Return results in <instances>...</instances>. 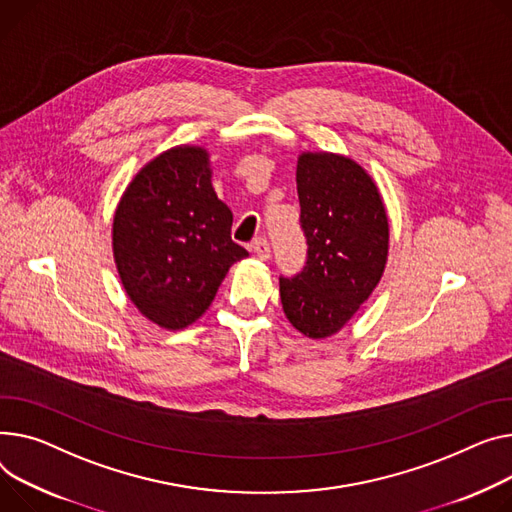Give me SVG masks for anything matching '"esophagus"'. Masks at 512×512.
Returning a JSON list of instances; mask_svg holds the SVG:
<instances>
[{
    "label": "esophagus",
    "mask_w": 512,
    "mask_h": 512,
    "mask_svg": "<svg viewBox=\"0 0 512 512\" xmlns=\"http://www.w3.org/2000/svg\"><path fill=\"white\" fill-rule=\"evenodd\" d=\"M251 249H253V253H255L259 259H263V261L271 257V249H269L267 238H257V241L251 245Z\"/></svg>",
    "instance_id": "obj_1"
}]
</instances>
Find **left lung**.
Returning <instances> with one entry per match:
<instances>
[{
	"label": "left lung",
	"mask_w": 512,
	"mask_h": 512,
	"mask_svg": "<svg viewBox=\"0 0 512 512\" xmlns=\"http://www.w3.org/2000/svg\"><path fill=\"white\" fill-rule=\"evenodd\" d=\"M296 187L309 257L298 276L280 278L282 309L302 335L325 339L381 282L389 218L377 183L350 156L302 152Z\"/></svg>",
	"instance_id": "obj_1"
}]
</instances>
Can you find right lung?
<instances>
[{"label": "right lung", "mask_w": 512, "mask_h": 512, "mask_svg": "<svg viewBox=\"0 0 512 512\" xmlns=\"http://www.w3.org/2000/svg\"><path fill=\"white\" fill-rule=\"evenodd\" d=\"M232 212L212 187L210 152L175 146L140 168L113 218V257L138 311L162 329L195 323L232 263L249 253L232 243Z\"/></svg>", "instance_id": "1"}]
</instances>
